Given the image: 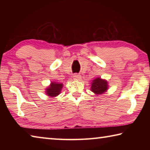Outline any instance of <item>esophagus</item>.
Returning a JSON list of instances; mask_svg holds the SVG:
<instances>
[{
  "mask_svg": "<svg viewBox=\"0 0 150 150\" xmlns=\"http://www.w3.org/2000/svg\"><path fill=\"white\" fill-rule=\"evenodd\" d=\"M73 79H74V80L79 81L81 79V76L79 74H75L73 75Z\"/></svg>",
  "mask_w": 150,
  "mask_h": 150,
  "instance_id": "obj_1",
  "label": "esophagus"
}]
</instances>
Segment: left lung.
Wrapping results in <instances>:
<instances>
[{
    "instance_id": "1",
    "label": "left lung",
    "mask_w": 150,
    "mask_h": 150,
    "mask_svg": "<svg viewBox=\"0 0 150 150\" xmlns=\"http://www.w3.org/2000/svg\"><path fill=\"white\" fill-rule=\"evenodd\" d=\"M108 84L107 81L101 79L100 78H96L93 81L91 85V91L96 95H100L107 90Z\"/></svg>"
}]
</instances>
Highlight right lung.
I'll list each match as a JSON object with an SVG mask.
<instances>
[{
	"label": "right lung",
	"mask_w": 150,
	"mask_h": 150,
	"mask_svg": "<svg viewBox=\"0 0 150 150\" xmlns=\"http://www.w3.org/2000/svg\"><path fill=\"white\" fill-rule=\"evenodd\" d=\"M63 87V84L62 83H51L50 87H48L46 89V93L48 96H56L61 93V90Z\"/></svg>",
	"instance_id": "obj_1"
}]
</instances>
